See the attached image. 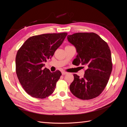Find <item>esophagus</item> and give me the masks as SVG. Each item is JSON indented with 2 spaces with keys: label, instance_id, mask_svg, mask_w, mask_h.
Returning <instances> with one entry per match:
<instances>
[{
  "label": "esophagus",
  "instance_id": "1",
  "mask_svg": "<svg viewBox=\"0 0 127 127\" xmlns=\"http://www.w3.org/2000/svg\"><path fill=\"white\" fill-rule=\"evenodd\" d=\"M61 73H62V75H65L68 74V72H67L66 71H63L62 72H61Z\"/></svg>",
  "mask_w": 127,
  "mask_h": 127
}]
</instances>
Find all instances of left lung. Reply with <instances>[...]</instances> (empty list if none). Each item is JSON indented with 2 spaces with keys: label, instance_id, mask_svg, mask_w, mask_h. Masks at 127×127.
<instances>
[{
  "label": "left lung",
  "instance_id": "obj_1",
  "mask_svg": "<svg viewBox=\"0 0 127 127\" xmlns=\"http://www.w3.org/2000/svg\"><path fill=\"white\" fill-rule=\"evenodd\" d=\"M67 39L77 53L73 64L77 66L81 64L87 68L83 78L74 74L70 91L82 99L98 96L107 85L112 69L109 45L94 33H77L68 35Z\"/></svg>",
  "mask_w": 127,
  "mask_h": 127
}]
</instances>
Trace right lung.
Returning <instances> with one entry per match:
<instances>
[{
  "mask_svg": "<svg viewBox=\"0 0 127 127\" xmlns=\"http://www.w3.org/2000/svg\"><path fill=\"white\" fill-rule=\"evenodd\" d=\"M67 33L43 34L30 37L17 51L15 63L18 79L32 97L44 98L55 91L59 70L51 72L44 63L63 43Z\"/></svg>",
  "mask_w": 127,
  "mask_h": 127,
  "instance_id": "obj_1",
  "label": "right lung"
}]
</instances>
